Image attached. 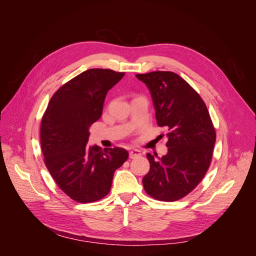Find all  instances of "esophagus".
<instances>
[{"label":"esophagus","instance_id":"34e87169","mask_svg":"<svg viewBox=\"0 0 256 256\" xmlns=\"http://www.w3.org/2000/svg\"><path fill=\"white\" fill-rule=\"evenodd\" d=\"M140 156H141V152L138 150H132L129 152V157L131 159H134V158H138Z\"/></svg>","mask_w":256,"mask_h":256}]
</instances>
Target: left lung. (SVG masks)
Instances as JSON below:
<instances>
[{"label":"left lung","instance_id":"8db88e82","mask_svg":"<svg viewBox=\"0 0 256 256\" xmlns=\"http://www.w3.org/2000/svg\"><path fill=\"white\" fill-rule=\"evenodd\" d=\"M148 88L159 127L166 130L168 154H147L150 172L143 177L152 198L174 202L194 189L210 166L216 131L203 99L172 72L136 74Z\"/></svg>","mask_w":256,"mask_h":256}]
</instances>
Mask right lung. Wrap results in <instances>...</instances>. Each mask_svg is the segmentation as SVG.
Masks as SVG:
<instances>
[{"label": "right lung", "instance_id": "obj_1", "mask_svg": "<svg viewBox=\"0 0 256 256\" xmlns=\"http://www.w3.org/2000/svg\"><path fill=\"white\" fill-rule=\"evenodd\" d=\"M124 72L92 68L60 86L48 104L40 125L44 164L64 193L90 203L110 192L116 168L128 159L120 147L88 146L90 125L102 114L106 92Z\"/></svg>", "mask_w": 256, "mask_h": 256}]
</instances>
